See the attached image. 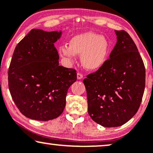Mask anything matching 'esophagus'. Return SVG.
Returning <instances> with one entry per match:
<instances>
[{
    "label": "esophagus",
    "instance_id": "1",
    "mask_svg": "<svg viewBox=\"0 0 153 153\" xmlns=\"http://www.w3.org/2000/svg\"><path fill=\"white\" fill-rule=\"evenodd\" d=\"M83 74H81V73H77V79H83Z\"/></svg>",
    "mask_w": 153,
    "mask_h": 153
}]
</instances>
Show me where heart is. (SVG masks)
Masks as SVG:
<instances>
[{
    "label": "heart",
    "mask_w": 153,
    "mask_h": 153,
    "mask_svg": "<svg viewBox=\"0 0 153 153\" xmlns=\"http://www.w3.org/2000/svg\"><path fill=\"white\" fill-rule=\"evenodd\" d=\"M111 45L106 37L93 32H86L75 35L68 46H62L58 53L68 62H74L76 55H81V62L89 71L101 69L108 60Z\"/></svg>",
    "instance_id": "heart-1"
}]
</instances>
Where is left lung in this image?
<instances>
[{
  "label": "left lung",
  "mask_w": 153,
  "mask_h": 153,
  "mask_svg": "<svg viewBox=\"0 0 153 153\" xmlns=\"http://www.w3.org/2000/svg\"><path fill=\"white\" fill-rule=\"evenodd\" d=\"M101 69L83 79L91 118L105 127L124 125L137 114L143 97L146 70L138 49L125 30Z\"/></svg>",
  "instance_id": "left-lung-1"
}]
</instances>
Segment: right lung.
I'll return each mask as SVG.
<instances>
[{"label":"right lung","mask_w":153,"mask_h":153,"mask_svg":"<svg viewBox=\"0 0 153 153\" xmlns=\"http://www.w3.org/2000/svg\"><path fill=\"white\" fill-rule=\"evenodd\" d=\"M62 31L33 29L14 49L8 70L12 100L27 118L47 121L63 112L66 95L76 81L74 69L59 66L54 43Z\"/></svg>","instance_id":"right-lung-1"}]
</instances>
